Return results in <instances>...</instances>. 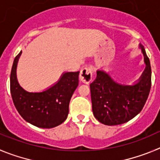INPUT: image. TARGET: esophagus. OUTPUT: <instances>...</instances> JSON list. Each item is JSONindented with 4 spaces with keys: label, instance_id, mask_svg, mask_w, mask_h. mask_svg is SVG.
<instances>
[{
    "label": "esophagus",
    "instance_id": "esophagus-1",
    "mask_svg": "<svg viewBox=\"0 0 160 160\" xmlns=\"http://www.w3.org/2000/svg\"><path fill=\"white\" fill-rule=\"evenodd\" d=\"M92 70L90 68H84L80 71L79 78L82 83H89L92 81Z\"/></svg>",
    "mask_w": 160,
    "mask_h": 160
}]
</instances>
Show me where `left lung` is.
I'll list each match as a JSON object with an SVG mask.
<instances>
[{
  "label": "left lung",
  "mask_w": 160,
  "mask_h": 160,
  "mask_svg": "<svg viewBox=\"0 0 160 160\" xmlns=\"http://www.w3.org/2000/svg\"><path fill=\"white\" fill-rule=\"evenodd\" d=\"M139 48L146 68L135 84L117 83L103 70H98L96 80L90 84L93 115L103 124L126 123L137 116L146 103L152 85V69L143 46L139 44Z\"/></svg>",
  "instance_id": "left-lung-1"
}]
</instances>
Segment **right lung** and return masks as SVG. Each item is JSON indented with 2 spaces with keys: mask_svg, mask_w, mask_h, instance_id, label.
I'll list each match as a JSON object with an SVG mask.
<instances>
[{
  "mask_svg": "<svg viewBox=\"0 0 160 160\" xmlns=\"http://www.w3.org/2000/svg\"><path fill=\"white\" fill-rule=\"evenodd\" d=\"M22 52L15 57L10 75L12 101L21 117L41 128H52L67 119L68 107L78 86L79 73L64 72L52 87L41 92H29L21 87L17 79V66Z\"/></svg>",
  "mask_w": 160,
  "mask_h": 160,
  "instance_id": "obj_1",
  "label": "right lung"
}]
</instances>
